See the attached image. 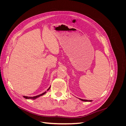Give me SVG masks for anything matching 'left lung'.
<instances>
[{
	"mask_svg": "<svg viewBox=\"0 0 126 126\" xmlns=\"http://www.w3.org/2000/svg\"><path fill=\"white\" fill-rule=\"evenodd\" d=\"M80 100H81L82 101H91V100H84V99H79Z\"/></svg>",
	"mask_w": 126,
	"mask_h": 126,
	"instance_id": "left-lung-1",
	"label": "left lung"
}]
</instances>
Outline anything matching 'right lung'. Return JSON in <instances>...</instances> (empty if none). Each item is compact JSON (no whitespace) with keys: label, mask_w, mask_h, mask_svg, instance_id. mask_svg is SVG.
<instances>
[{"label":"right lung","mask_w":126,"mask_h":126,"mask_svg":"<svg viewBox=\"0 0 126 126\" xmlns=\"http://www.w3.org/2000/svg\"><path fill=\"white\" fill-rule=\"evenodd\" d=\"M50 87H49V88L48 89V90H49V89H50ZM45 93H46V92H45ZM45 93H43V94H39V95H38V96H37L33 97H27V96H24V97L25 98H26V99H36L37 98H38V97H40V96H43V94H45Z\"/></svg>","instance_id":"add662e5"}]
</instances>
